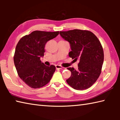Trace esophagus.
Returning a JSON list of instances; mask_svg holds the SVG:
<instances>
[{
    "mask_svg": "<svg viewBox=\"0 0 120 120\" xmlns=\"http://www.w3.org/2000/svg\"><path fill=\"white\" fill-rule=\"evenodd\" d=\"M56 69H61L63 68V67L61 66H60V65H58V64L56 65Z\"/></svg>",
    "mask_w": 120,
    "mask_h": 120,
    "instance_id": "34e87169",
    "label": "esophagus"
}]
</instances>
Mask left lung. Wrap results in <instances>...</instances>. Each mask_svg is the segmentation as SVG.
Instances as JSON below:
<instances>
[{"instance_id":"8db88e82","label":"left lung","mask_w":120,"mask_h":120,"mask_svg":"<svg viewBox=\"0 0 120 120\" xmlns=\"http://www.w3.org/2000/svg\"><path fill=\"white\" fill-rule=\"evenodd\" d=\"M61 36L70 44L71 51L69 56L79 60L78 70L68 68L71 75L67 82L76 90H84L96 82L101 73L104 52L94 34L86 30H74L60 32Z\"/></svg>"}]
</instances>
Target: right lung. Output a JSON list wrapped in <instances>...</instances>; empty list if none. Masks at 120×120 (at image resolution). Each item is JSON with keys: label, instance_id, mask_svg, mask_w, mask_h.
<instances>
[{"label": "right lung", "instance_id": "add662e5", "mask_svg": "<svg viewBox=\"0 0 120 120\" xmlns=\"http://www.w3.org/2000/svg\"><path fill=\"white\" fill-rule=\"evenodd\" d=\"M57 32L35 31L21 38L16 45L14 61L19 78L33 88L45 86L50 82L56 67L45 66L40 58L44 56L48 41L58 35Z\"/></svg>", "mask_w": 120, "mask_h": 120}]
</instances>
